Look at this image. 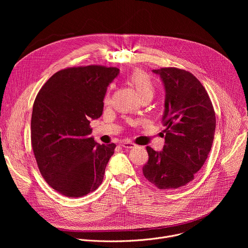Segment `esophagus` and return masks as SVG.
<instances>
[{
  "mask_svg": "<svg viewBox=\"0 0 248 248\" xmlns=\"http://www.w3.org/2000/svg\"><path fill=\"white\" fill-rule=\"evenodd\" d=\"M122 146H123L124 148L130 149V148H133V147L135 146V144L132 143V142H130V141H124V142L122 143Z\"/></svg>",
  "mask_w": 248,
  "mask_h": 248,
  "instance_id": "1",
  "label": "esophagus"
}]
</instances>
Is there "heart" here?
<instances>
[{"label":"heart","instance_id":"b5f03b06","mask_svg":"<svg viewBox=\"0 0 248 248\" xmlns=\"http://www.w3.org/2000/svg\"><path fill=\"white\" fill-rule=\"evenodd\" d=\"M127 81L136 89L141 99L151 100L156 93V84L148 74L143 70L135 69L127 77ZM105 104H109L110 95L107 94L104 99Z\"/></svg>","mask_w":248,"mask_h":248}]
</instances>
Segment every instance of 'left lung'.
Instances as JSON below:
<instances>
[{"mask_svg": "<svg viewBox=\"0 0 248 248\" xmlns=\"http://www.w3.org/2000/svg\"><path fill=\"white\" fill-rule=\"evenodd\" d=\"M166 90L163 123L166 129L162 152L147 146L148 162L143 174L159 189H175L194 179L214 140L216 116L201 82L178 67L153 69Z\"/></svg>", "mask_w": 248, "mask_h": 248, "instance_id": "8db88e82", "label": "left lung"}]
</instances>
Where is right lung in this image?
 Segmentation results:
<instances>
[{
    "label": "right lung",
    "mask_w": 248,
    "mask_h": 248,
    "mask_svg": "<svg viewBox=\"0 0 248 248\" xmlns=\"http://www.w3.org/2000/svg\"><path fill=\"white\" fill-rule=\"evenodd\" d=\"M120 69L91 64L53 75L35 98L31 145L46 183L66 197L78 198L103 182L116 144H97L90 120L102 116L108 85Z\"/></svg>",
    "instance_id": "1"
}]
</instances>
